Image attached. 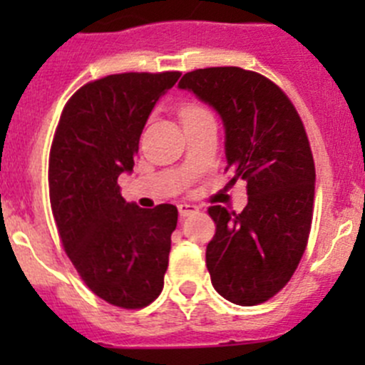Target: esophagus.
I'll list each match as a JSON object with an SVG mask.
<instances>
[{
  "mask_svg": "<svg viewBox=\"0 0 365 365\" xmlns=\"http://www.w3.org/2000/svg\"><path fill=\"white\" fill-rule=\"evenodd\" d=\"M197 210H200V208H197V206L192 205V203H180L178 205V212H180V215H182V217L190 215V213H196Z\"/></svg>",
  "mask_w": 365,
  "mask_h": 365,
  "instance_id": "obj_1",
  "label": "esophagus"
}]
</instances>
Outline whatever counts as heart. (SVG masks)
Wrapping results in <instances>:
<instances>
[{
  "label": "heart",
  "instance_id": "heart-1",
  "mask_svg": "<svg viewBox=\"0 0 365 365\" xmlns=\"http://www.w3.org/2000/svg\"><path fill=\"white\" fill-rule=\"evenodd\" d=\"M201 113H206L203 108H200V106L196 104H189L182 109V120H187V118L196 116V114H201Z\"/></svg>",
  "mask_w": 365,
  "mask_h": 365
}]
</instances>
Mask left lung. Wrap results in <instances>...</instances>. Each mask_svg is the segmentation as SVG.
<instances>
[{
    "label": "left lung",
    "mask_w": 365,
    "mask_h": 365,
    "mask_svg": "<svg viewBox=\"0 0 365 365\" xmlns=\"http://www.w3.org/2000/svg\"><path fill=\"white\" fill-rule=\"evenodd\" d=\"M178 88L215 109L231 182H247L242 213L208 208L217 226L206 245L213 288L237 305L267 302L292 279L311 231L316 173L304 123L284 91L251 70L200 68Z\"/></svg>",
    "instance_id": "1"
}]
</instances>
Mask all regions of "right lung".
Returning <instances> with one entry per match:
<instances>
[{"label":"right lung","instance_id":"add662e5","mask_svg":"<svg viewBox=\"0 0 365 365\" xmlns=\"http://www.w3.org/2000/svg\"><path fill=\"white\" fill-rule=\"evenodd\" d=\"M180 72H128L84 84L65 106L49 155V197L61 244L88 288L109 304L139 309L164 288L173 205L139 208L120 192L139 138Z\"/></svg>","mask_w":365,"mask_h":365}]
</instances>
